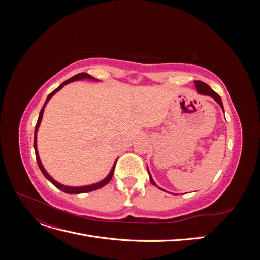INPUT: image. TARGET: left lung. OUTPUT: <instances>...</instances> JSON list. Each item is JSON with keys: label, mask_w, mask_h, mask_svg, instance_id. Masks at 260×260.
<instances>
[{"label": "left lung", "mask_w": 260, "mask_h": 260, "mask_svg": "<svg viewBox=\"0 0 260 260\" xmlns=\"http://www.w3.org/2000/svg\"><path fill=\"white\" fill-rule=\"evenodd\" d=\"M194 84H195L196 91H198V93H199V94H202V95H208V96H211V98L214 99V100L217 102V103L220 105V107H221V109H222L223 113H224V108H223V104H222L221 98H220V96L218 95V94L210 88L209 85H207L206 83H204V82H202V81H199V80L194 81ZM147 172H148V175H149V181H151V183H152L153 185H155V186L158 187L159 190L165 191L164 188L159 187L158 185H157V184L155 183V181L153 180V178H152V176H151V172H149V170H148V167H147ZM165 192H166V191H165Z\"/></svg>", "instance_id": "left-lung-1"}]
</instances>
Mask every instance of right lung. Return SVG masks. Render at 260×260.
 Segmentation results:
<instances>
[{"mask_svg":"<svg viewBox=\"0 0 260 260\" xmlns=\"http://www.w3.org/2000/svg\"><path fill=\"white\" fill-rule=\"evenodd\" d=\"M84 79H86V80H92V81H99L98 79H95V78H93V77H92V76H90L89 74L81 73V74H78V75H76V76L72 77V78H70V79L66 80L65 82H62V83H61V84H59V85L57 86V88L55 89L52 93H50V94H49V96L46 98V100H45V103H44V105H43V107H42V109H41L40 114H39V118H38V121H37L36 128H35L34 148H35V152H36V158H37L38 166H39V168H40V170H41V172L43 174V176H44L46 179H48L53 185H55V186H56L57 188H59L60 191L65 192V193H67V194H81V193H88V192H92V191L99 190V188H101V187H103L104 185H106V184L109 182V181L112 180V178H113L114 170H115V166H116V162H117V159H118V158H117V159L115 160V162H114V165H113V167H112L111 171H109V174H108V175H107L103 180L99 181V182H96V183L89 184V185H81V186H69V185H64V184H61V183L57 182L56 180H54V179L49 175V172L45 170V168L43 167V165H42V162H41L40 156H39V152H38V146H37V133H38L39 127H40V123H41V121H42V117H43V113H44V109H45L46 104L49 103V101L51 100V98L54 95V94H55V93H57L59 90H61V89H62V86H64V85H66V84H68V83H70V82L79 81V80H84Z\"/></svg>","mask_w":260,"mask_h":260,"instance_id":"right-lung-1","label":"right lung"}]
</instances>
